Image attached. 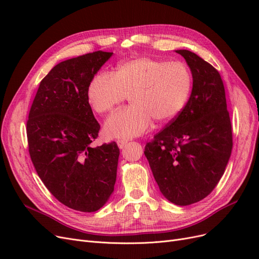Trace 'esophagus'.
<instances>
[{
  "mask_svg": "<svg viewBox=\"0 0 259 259\" xmlns=\"http://www.w3.org/2000/svg\"><path fill=\"white\" fill-rule=\"evenodd\" d=\"M117 146H119V148L120 149H122V148H124L125 146H126V144H127V140H117Z\"/></svg>",
  "mask_w": 259,
  "mask_h": 259,
  "instance_id": "esophagus-1",
  "label": "esophagus"
}]
</instances>
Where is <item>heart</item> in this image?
<instances>
[{
  "label": "heart",
  "instance_id": "b5f03b06",
  "mask_svg": "<svg viewBox=\"0 0 259 259\" xmlns=\"http://www.w3.org/2000/svg\"><path fill=\"white\" fill-rule=\"evenodd\" d=\"M191 88V72L184 62L139 57L117 66L113 75L96 74L86 94L98 114L111 112L128 96L132 105L109 117L105 134L132 138L144 134L152 122L163 126L173 121L186 106Z\"/></svg>",
  "mask_w": 259,
  "mask_h": 259
}]
</instances>
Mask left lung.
I'll return each mask as SVG.
<instances>
[{
  "label": "left lung",
  "instance_id": "8db88e82",
  "mask_svg": "<svg viewBox=\"0 0 259 259\" xmlns=\"http://www.w3.org/2000/svg\"><path fill=\"white\" fill-rule=\"evenodd\" d=\"M190 67L189 100L145 147L160 191L176 205L197 203L215 189L232 150L225 86L217 70L197 54L176 51Z\"/></svg>",
  "mask_w": 259,
  "mask_h": 259
}]
</instances>
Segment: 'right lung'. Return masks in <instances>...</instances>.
Returning a JSON list of instances; mask_svg holds the SVG:
<instances>
[{"label": "right lung", "instance_id": "right-lung-1", "mask_svg": "<svg viewBox=\"0 0 259 259\" xmlns=\"http://www.w3.org/2000/svg\"><path fill=\"white\" fill-rule=\"evenodd\" d=\"M113 53L97 51L55 66L41 81L27 121L29 154L49 191L62 204L95 211L114 189L120 149L93 148L100 125L88 86Z\"/></svg>", "mask_w": 259, "mask_h": 259}]
</instances>
